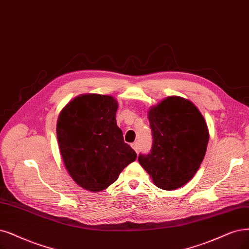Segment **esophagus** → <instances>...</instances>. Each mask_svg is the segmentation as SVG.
<instances>
[{"mask_svg": "<svg viewBox=\"0 0 249 249\" xmlns=\"http://www.w3.org/2000/svg\"><path fill=\"white\" fill-rule=\"evenodd\" d=\"M131 148L137 153V151H139V143L137 142H133V143H131Z\"/></svg>", "mask_w": 249, "mask_h": 249, "instance_id": "34e87169", "label": "esophagus"}]
</instances>
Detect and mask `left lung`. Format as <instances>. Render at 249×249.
Wrapping results in <instances>:
<instances>
[{"mask_svg": "<svg viewBox=\"0 0 249 249\" xmlns=\"http://www.w3.org/2000/svg\"><path fill=\"white\" fill-rule=\"evenodd\" d=\"M148 117L153 134L151 153L139 162L160 189L172 191L189 182L204 159L209 131L191 100L169 96L152 107Z\"/></svg>", "mask_w": 249, "mask_h": 249, "instance_id": "1", "label": "left lung"}]
</instances>
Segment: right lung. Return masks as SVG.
<instances>
[{"mask_svg":"<svg viewBox=\"0 0 249 249\" xmlns=\"http://www.w3.org/2000/svg\"><path fill=\"white\" fill-rule=\"evenodd\" d=\"M118 101L110 95L81 94L59 113L56 135L61 157L71 178L90 192H100L135 161L117 126Z\"/></svg>","mask_w":249,"mask_h":249,"instance_id":"add662e5","label":"right lung"}]
</instances>
